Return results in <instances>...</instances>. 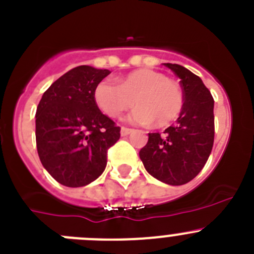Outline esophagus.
<instances>
[{
	"instance_id": "1",
	"label": "esophagus",
	"mask_w": 254,
	"mask_h": 254,
	"mask_svg": "<svg viewBox=\"0 0 254 254\" xmlns=\"http://www.w3.org/2000/svg\"><path fill=\"white\" fill-rule=\"evenodd\" d=\"M131 131H132V129H130V127H123L122 130H120V132H122V136H127V135H129Z\"/></svg>"
}]
</instances>
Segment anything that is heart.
I'll return each mask as SVG.
<instances>
[{
    "label": "heart",
    "mask_w": 254,
    "mask_h": 254,
    "mask_svg": "<svg viewBox=\"0 0 254 254\" xmlns=\"http://www.w3.org/2000/svg\"><path fill=\"white\" fill-rule=\"evenodd\" d=\"M96 106L109 118H120L127 109L136 105L129 120L135 124L164 127L179 118L184 105L182 87L164 73L151 68H140L122 77L119 85L104 79L94 89Z\"/></svg>",
    "instance_id": "1"
}]
</instances>
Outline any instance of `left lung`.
<instances>
[{"label":"left lung","mask_w":254,"mask_h":254,"mask_svg":"<svg viewBox=\"0 0 254 254\" xmlns=\"http://www.w3.org/2000/svg\"><path fill=\"white\" fill-rule=\"evenodd\" d=\"M181 79L184 105L177 123L163 132H149L139 151L149 174L163 183L182 186L199 174L214 143V100L200 77L178 64H164Z\"/></svg>","instance_id":"8db88e82"}]
</instances>
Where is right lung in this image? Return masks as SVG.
Here are the masks:
<instances>
[{
    "mask_svg": "<svg viewBox=\"0 0 254 254\" xmlns=\"http://www.w3.org/2000/svg\"><path fill=\"white\" fill-rule=\"evenodd\" d=\"M110 71L77 66L42 95L36 110V146L45 169L56 182L77 188L105 170L108 150L119 140L120 127L104 115L94 89Z\"/></svg>",
    "mask_w": 254,
    "mask_h": 254,
    "instance_id": "obj_1",
    "label": "right lung"
}]
</instances>
